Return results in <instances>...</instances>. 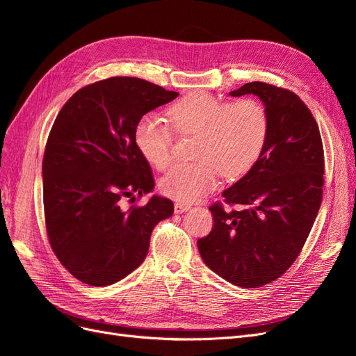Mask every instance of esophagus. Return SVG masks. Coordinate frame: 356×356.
<instances>
[{
  "instance_id": "obj_1",
  "label": "esophagus",
  "mask_w": 356,
  "mask_h": 356,
  "mask_svg": "<svg viewBox=\"0 0 356 356\" xmlns=\"http://www.w3.org/2000/svg\"><path fill=\"white\" fill-rule=\"evenodd\" d=\"M191 207L190 204H186V203H175V207H174V209H175V213H182V212H187L188 209H190Z\"/></svg>"
}]
</instances>
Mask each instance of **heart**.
<instances>
[{
	"mask_svg": "<svg viewBox=\"0 0 356 356\" xmlns=\"http://www.w3.org/2000/svg\"><path fill=\"white\" fill-rule=\"evenodd\" d=\"M175 132L196 136L191 163L172 168L160 179V191L182 203H195L217 187L218 175L236 179L260 157L268 132L264 105L255 99L222 101L208 93H190L168 111ZM138 152L156 169L172 159V136L161 118L147 114L135 127Z\"/></svg>",
	"mask_w": 356,
	"mask_h": 356,
	"instance_id": "1",
	"label": "heart"
}]
</instances>
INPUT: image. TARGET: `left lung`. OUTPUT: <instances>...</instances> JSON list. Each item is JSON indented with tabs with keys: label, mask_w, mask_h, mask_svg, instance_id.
I'll return each mask as SVG.
<instances>
[{
	"label": "left lung",
	"mask_w": 356,
	"mask_h": 356,
	"mask_svg": "<svg viewBox=\"0 0 356 356\" xmlns=\"http://www.w3.org/2000/svg\"><path fill=\"white\" fill-rule=\"evenodd\" d=\"M230 95L261 99L267 139L248 174L222 191L224 202L241 211L212 204L213 227L197 248L225 281L258 288L282 276L307 239L322 202L324 148L314 115L291 90L252 81Z\"/></svg>",
	"instance_id": "left-lung-1"
}]
</instances>
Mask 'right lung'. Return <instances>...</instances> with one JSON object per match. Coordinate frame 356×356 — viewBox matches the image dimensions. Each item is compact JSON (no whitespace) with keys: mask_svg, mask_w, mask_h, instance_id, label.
<instances>
[{"mask_svg":"<svg viewBox=\"0 0 356 356\" xmlns=\"http://www.w3.org/2000/svg\"><path fill=\"white\" fill-rule=\"evenodd\" d=\"M177 96L141 79L111 77L75 92L59 111L42 159L44 217L53 252L79 281L106 286L132 273L156 224L174 213V203L157 195L127 211L122 200L153 191L135 127Z\"/></svg>","mask_w":356,"mask_h":356,"instance_id":"add662e5","label":"right lung"}]
</instances>
